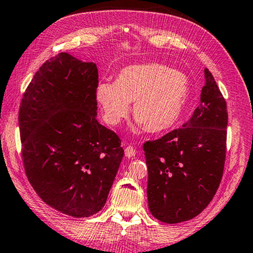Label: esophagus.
<instances>
[{
  "label": "esophagus",
  "mask_w": 253,
  "mask_h": 253,
  "mask_svg": "<svg viewBox=\"0 0 253 253\" xmlns=\"http://www.w3.org/2000/svg\"><path fill=\"white\" fill-rule=\"evenodd\" d=\"M135 154H136V151H135L134 146L128 145L125 148V155L127 156V158H133V156H135Z\"/></svg>",
  "instance_id": "esophagus-1"
}]
</instances>
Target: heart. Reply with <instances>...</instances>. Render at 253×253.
<instances>
[{
    "label": "heart",
    "instance_id": "obj_1",
    "mask_svg": "<svg viewBox=\"0 0 253 253\" xmlns=\"http://www.w3.org/2000/svg\"><path fill=\"white\" fill-rule=\"evenodd\" d=\"M95 97L108 125L133 116L152 133L166 130L181 117L189 98V81L181 72L162 64H138L119 72L116 82H100Z\"/></svg>",
    "mask_w": 253,
    "mask_h": 253
}]
</instances>
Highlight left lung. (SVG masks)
<instances>
[{"instance_id":"8db88e82","label":"left lung","mask_w":253,"mask_h":253,"mask_svg":"<svg viewBox=\"0 0 253 253\" xmlns=\"http://www.w3.org/2000/svg\"><path fill=\"white\" fill-rule=\"evenodd\" d=\"M200 106L182 127L143 144L151 214L174 224L205 210L218 189L226 156L227 107L205 69Z\"/></svg>"}]
</instances>
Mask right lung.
<instances>
[{
    "label": "right lung",
    "instance_id": "obj_1",
    "mask_svg": "<svg viewBox=\"0 0 253 253\" xmlns=\"http://www.w3.org/2000/svg\"><path fill=\"white\" fill-rule=\"evenodd\" d=\"M98 69L67 53L42 64L19 109L27 178L47 205L73 217L105 206L124 156L119 136L98 122Z\"/></svg>",
    "mask_w": 253,
    "mask_h": 253
}]
</instances>
